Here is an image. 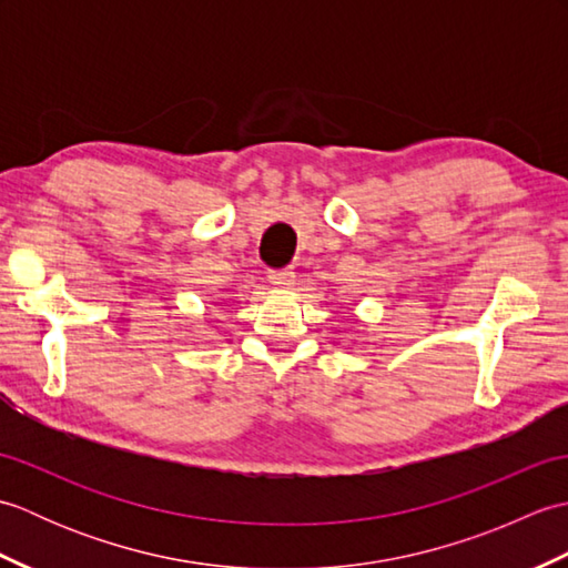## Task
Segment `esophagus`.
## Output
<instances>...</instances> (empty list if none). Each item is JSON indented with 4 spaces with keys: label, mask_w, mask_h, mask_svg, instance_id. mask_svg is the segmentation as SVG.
<instances>
[{
    "label": "esophagus",
    "mask_w": 568,
    "mask_h": 568,
    "mask_svg": "<svg viewBox=\"0 0 568 568\" xmlns=\"http://www.w3.org/2000/svg\"><path fill=\"white\" fill-rule=\"evenodd\" d=\"M293 268H281V271H271L268 281L275 285V287H291L293 285Z\"/></svg>",
    "instance_id": "1"
}]
</instances>
